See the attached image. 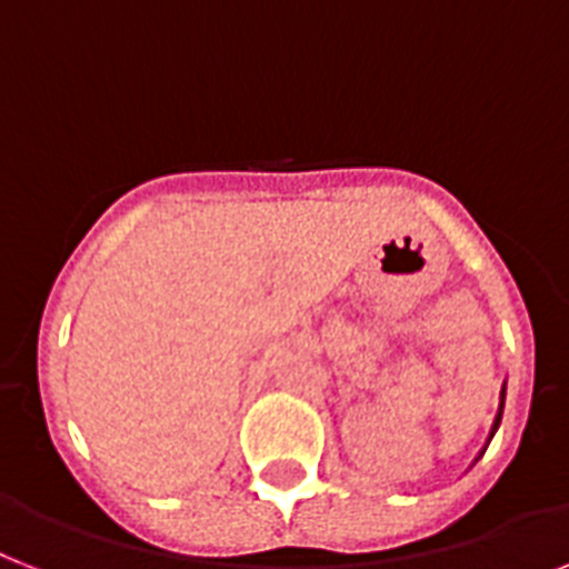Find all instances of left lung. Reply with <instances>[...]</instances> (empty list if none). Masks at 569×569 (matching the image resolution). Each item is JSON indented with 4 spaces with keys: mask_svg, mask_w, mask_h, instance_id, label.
<instances>
[{
    "mask_svg": "<svg viewBox=\"0 0 569 569\" xmlns=\"http://www.w3.org/2000/svg\"><path fill=\"white\" fill-rule=\"evenodd\" d=\"M502 403H506V389H502V391H500V412H497V420H493L491 438H493V432H497V427H500V418H502Z\"/></svg>",
    "mask_w": 569,
    "mask_h": 569,
    "instance_id": "left-lung-1",
    "label": "left lung"
}]
</instances>
